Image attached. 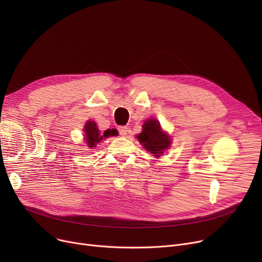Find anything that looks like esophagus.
<instances>
[{
    "label": "esophagus",
    "instance_id": "34e87169",
    "mask_svg": "<svg viewBox=\"0 0 262 262\" xmlns=\"http://www.w3.org/2000/svg\"><path fill=\"white\" fill-rule=\"evenodd\" d=\"M118 130L120 133L121 136H126L127 135V132H128V128L126 126H119L118 127Z\"/></svg>",
    "mask_w": 262,
    "mask_h": 262
}]
</instances>
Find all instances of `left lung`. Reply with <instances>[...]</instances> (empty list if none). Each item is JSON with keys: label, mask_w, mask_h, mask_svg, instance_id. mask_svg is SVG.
<instances>
[{"label": "left lung", "mask_w": 262, "mask_h": 262, "mask_svg": "<svg viewBox=\"0 0 262 262\" xmlns=\"http://www.w3.org/2000/svg\"><path fill=\"white\" fill-rule=\"evenodd\" d=\"M143 130L138 135V139L147 152L159 157L163 150L170 146L169 137L163 134L160 124L155 119H149L143 124Z\"/></svg>", "instance_id": "8db88e82"}]
</instances>
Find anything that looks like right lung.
Wrapping results in <instances>:
<instances>
[{"label": "right lung", "mask_w": 262, "mask_h": 262, "mask_svg": "<svg viewBox=\"0 0 262 262\" xmlns=\"http://www.w3.org/2000/svg\"><path fill=\"white\" fill-rule=\"evenodd\" d=\"M85 134H86V142L89 147L96 146L99 142H101L104 138H108L110 136H116L115 129H107L104 133H100L96 127V124L93 121H88L85 125Z\"/></svg>", "instance_id": "obj_1"}]
</instances>
